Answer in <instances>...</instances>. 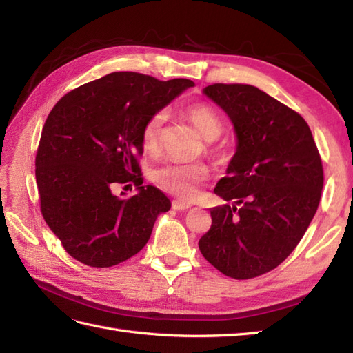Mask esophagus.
Here are the masks:
<instances>
[{"label":"esophagus","instance_id":"esophagus-1","mask_svg":"<svg viewBox=\"0 0 353 353\" xmlns=\"http://www.w3.org/2000/svg\"><path fill=\"white\" fill-rule=\"evenodd\" d=\"M171 206H172V209H176V211H186V209L191 208L190 203H185V201H182V200H174Z\"/></svg>","mask_w":353,"mask_h":353}]
</instances>
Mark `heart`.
I'll use <instances>...</instances> for the list:
<instances>
[{
    "instance_id": "1",
    "label": "heart",
    "mask_w": 353,
    "mask_h": 353,
    "mask_svg": "<svg viewBox=\"0 0 353 353\" xmlns=\"http://www.w3.org/2000/svg\"><path fill=\"white\" fill-rule=\"evenodd\" d=\"M194 127L206 141H215L221 137L224 123L212 106L206 103H194L185 109ZM167 121V114L157 110L147 119L142 129V145L147 152H154L159 145L163 125ZM209 177V168L205 163H167L156 168L153 172V181L172 196L182 200H194L199 194V185L203 183Z\"/></svg>"
}]
</instances>
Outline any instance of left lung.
Segmentation results:
<instances>
[{
  "label": "left lung",
  "instance_id": "left-lung-1",
  "mask_svg": "<svg viewBox=\"0 0 353 353\" xmlns=\"http://www.w3.org/2000/svg\"><path fill=\"white\" fill-rule=\"evenodd\" d=\"M203 94L226 112L238 144L214 190L234 205L211 209L199 249L223 274L252 279L287 259L305 235L320 203L323 165L305 119L261 89L214 83Z\"/></svg>",
  "mask_w": 353,
  "mask_h": 353
}]
</instances>
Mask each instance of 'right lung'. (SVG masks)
I'll return each instance as SVG.
<instances>
[{"label":"right lung","mask_w":353,"mask_h":353,"mask_svg":"<svg viewBox=\"0 0 353 353\" xmlns=\"http://www.w3.org/2000/svg\"><path fill=\"white\" fill-rule=\"evenodd\" d=\"M191 86L188 79L112 72L52 108L36 153V183L43 220L74 259L104 268L132 258L147 244L157 215L170 211L161 190L142 186V129ZM124 183L140 192L114 196L113 186Z\"/></svg>","instance_id":"obj_1"}]
</instances>
